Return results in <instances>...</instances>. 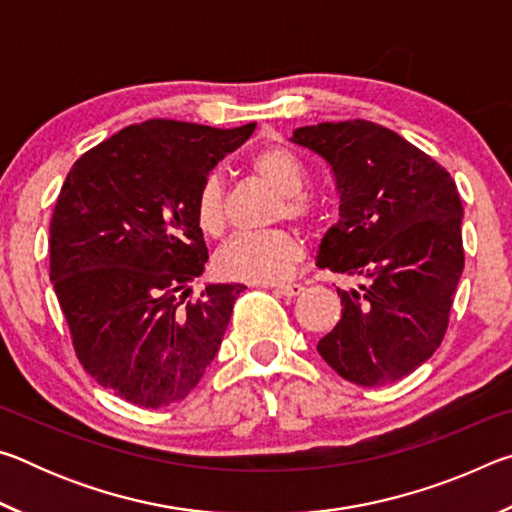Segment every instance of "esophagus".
<instances>
[{"instance_id":"34e87169","label":"esophagus","mask_w":512,"mask_h":512,"mask_svg":"<svg viewBox=\"0 0 512 512\" xmlns=\"http://www.w3.org/2000/svg\"><path fill=\"white\" fill-rule=\"evenodd\" d=\"M266 289H273L275 293H280V296H287V298H296L302 291H305L302 284H271V287H266Z\"/></svg>"}]
</instances>
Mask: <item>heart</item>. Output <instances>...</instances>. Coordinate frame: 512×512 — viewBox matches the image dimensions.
I'll list each match as a JSON object with an SVG mask.
<instances>
[{"label": "heart", "mask_w": 512, "mask_h": 512, "mask_svg": "<svg viewBox=\"0 0 512 512\" xmlns=\"http://www.w3.org/2000/svg\"><path fill=\"white\" fill-rule=\"evenodd\" d=\"M250 173L282 196L277 205V219L309 221L314 205L300 192L305 189L307 173L300 160L284 146H264L250 158ZM194 221L205 237L219 239L228 225L223 185L216 176L205 178L194 198ZM305 246L291 230H268L264 235H241L225 244L219 255V271L232 280L277 282L284 280L296 266Z\"/></svg>", "instance_id": "1"}]
</instances>
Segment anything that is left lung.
<instances>
[{
    "instance_id": "left-lung-1",
    "label": "left lung",
    "mask_w": 512,
    "mask_h": 512,
    "mask_svg": "<svg viewBox=\"0 0 512 512\" xmlns=\"http://www.w3.org/2000/svg\"><path fill=\"white\" fill-rule=\"evenodd\" d=\"M291 142L329 164L341 194L318 266L363 277L359 289H339L341 320L316 348L352 384H393L447 332L465 264L456 183L418 146L366 119L302 126Z\"/></svg>"
}]
</instances>
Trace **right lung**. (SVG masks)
<instances>
[{
    "label": "right lung",
    "instance_id": "1",
    "mask_svg": "<svg viewBox=\"0 0 512 512\" xmlns=\"http://www.w3.org/2000/svg\"><path fill=\"white\" fill-rule=\"evenodd\" d=\"M255 124L149 119L69 169L49 225V277L85 372L121 400H185L219 352L244 284H207L194 198Z\"/></svg>",
    "mask_w": 512,
    "mask_h": 512
}]
</instances>
